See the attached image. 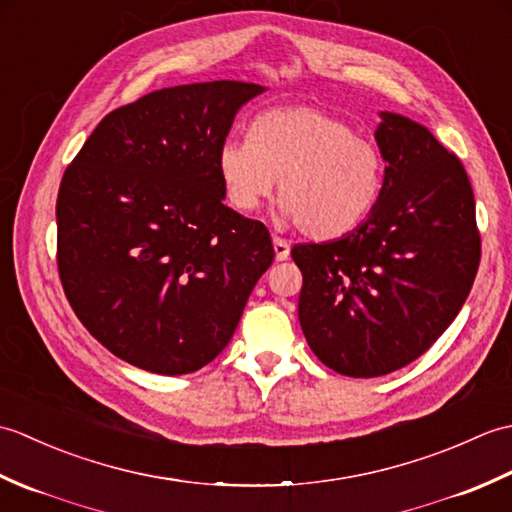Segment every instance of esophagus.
<instances>
[{
    "label": "esophagus",
    "mask_w": 512,
    "mask_h": 512,
    "mask_svg": "<svg viewBox=\"0 0 512 512\" xmlns=\"http://www.w3.org/2000/svg\"><path fill=\"white\" fill-rule=\"evenodd\" d=\"M273 246H275V259L277 262H286L290 257V244L284 237H273Z\"/></svg>",
    "instance_id": "obj_1"
}]
</instances>
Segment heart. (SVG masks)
<instances>
[{
  "label": "heart",
  "mask_w": 512,
  "mask_h": 512,
  "mask_svg": "<svg viewBox=\"0 0 512 512\" xmlns=\"http://www.w3.org/2000/svg\"><path fill=\"white\" fill-rule=\"evenodd\" d=\"M215 165L233 209H259L279 182L284 213L321 242L354 233L376 209L385 184V160L374 140L308 105L257 114L246 140H224Z\"/></svg>",
  "instance_id": "1"
}]
</instances>
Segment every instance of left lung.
I'll use <instances>...</instances> for the list:
<instances>
[{"label":"left lung","instance_id":"obj_1","mask_svg":"<svg viewBox=\"0 0 512 512\" xmlns=\"http://www.w3.org/2000/svg\"><path fill=\"white\" fill-rule=\"evenodd\" d=\"M385 167L372 215L334 242L297 244L299 321L323 365L352 378L383 376L440 339L480 266L475 198L460 158L427 127L380 112Z\"/></svg>","mask_w":512,"mask_h":512}]
</instances>
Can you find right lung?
Instances as JSON below:
<instances>
[{
    "mask_svg": "<svg viewBox=\"0 0 512 512\" xmlns=\"http://www.w3.org/2000/svg\"><path fill=\"white\" fill-rule=\"evenodd\" d=\"M266 88L209 81L107 114L65 169L57 264L70 306L114 356L191 374L231 341L273 264L268 228L224 204L217 149Z\"/></svg>",
    "mask_w": 512,
    "mask_h": 512,
    "instance_id": "1",
    "label": "right lung"
}]
</instances>
